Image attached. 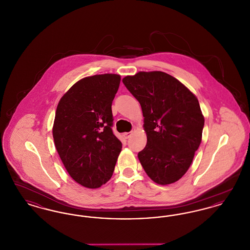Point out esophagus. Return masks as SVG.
Returning a JSON list of instances; mask_svg holds the SVG:
<instances>
[{
	"label": "esophagus",
	"instance_id": "obj_1",
	"mask_svg": "<svg viewBox=\"0 0 250 250\" xmlns=\"http://www.w3.org/2000/svg\"><path fill=\"white\" fill-rule=\"evenodd\" d=\"M131 134H132V132H125L123 134V136L125 139H128V138H130Z\"/></svg>",
	"mask_w": 250,
	"mask_h": 250
}]
</instances>
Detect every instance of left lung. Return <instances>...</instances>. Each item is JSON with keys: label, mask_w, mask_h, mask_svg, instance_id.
Instances as JSON below:
<instances>
[{"label": "left lung", "mask_w": 250, "mask_h": 250, "mask_svg": "<svg viewBox=\"0 0 250 250\" xmlns=\"http://www.w3.org/2000/svg\"><path fill=\"white\" fill-rule=\"evenodd\" d=\"M123 83L143 109L147 143L138 157L145 172L161 186L177 182L202 143L204 117L197 96L165 72H138Z\"/></svg>", "instance_id": "1"}]
</instances>
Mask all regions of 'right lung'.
Masks as SVG:
<instances>
[{
    "mask_svg": "<svg viewBox=\"0 0 250 250\" xmlns=\"http://www.w3.org/2000/svg\"><path fill=\"white\" fill-rule=\"evenodd\" d=\"M121 76L86 77L60 99L52 127L54 144L71 178L98 188L111 178L122 143L111 130V104Z\"/></svg>",
    "mask_w": 250,
    "mask_h": 250,
    "instance_id": "right-lung-1",
    "label": "right lung"
}]
</instances>
